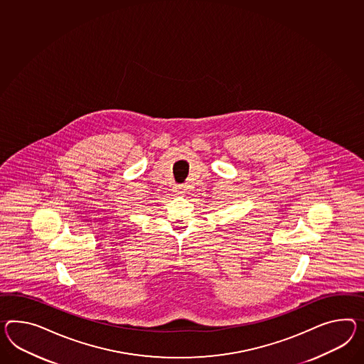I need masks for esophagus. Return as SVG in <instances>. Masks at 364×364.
Wrapping results in <instances>:
<instances>
[{"mask_svg":"<svg viewBox=\"0 0 364 364\" xmlns=\"http://www.w3.org/2000/svg\"><path fill=\"white\" fill-rule=\"evenodd\" d=\"M176 190H177L178 194H183L185 193V188L182 186H176Z\"/></svg>","mask_w":364,"mask_h":364,"instance_id":"1","label":"esophagus"}]
</instances>
